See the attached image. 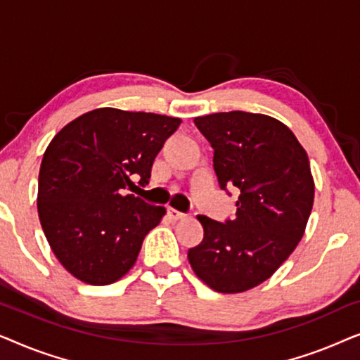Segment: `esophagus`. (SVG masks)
Instances as JSON below:
<instances>
[{
    "label": "esophagus",
    "mask_w": 360,
    "mask_h": 360,
    "mask_svg": "<svg viewBox=\"0 0 360 360\" xmlns=\"http://www.w3.org/2000/svg\"><path fill=\"white\" fill-rule=\"evenodd\" d=\"M167 214H169L172 219H184L186 216L185 213H181V211L174 210V208H167Z\"/></svg>",
    "instance_id": "esophagus-1"
}]
</instances>
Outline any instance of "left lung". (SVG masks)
Listing matches in <instances>:
<instances>
[{
	"label": "left lung",
	"instance_id": "1",
	"mask_svg": "<svg viewBox=\"0 0 360 360\" xmlns=\"http://www.w3.org/2000/svg\"><path fill=\"white\" fill-rule=\"evenodd\" d=\"M214 149L219 186L236 188L234 219L200 214L203 240L188 250L198 278L219 293L257 287L303 238L314 200L309 160L283 122L245 111L195 117Z\"/></svg>",
	"mask_w": 360,
	"mask_h": 360
}]
</instances>
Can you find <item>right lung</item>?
I'll return each mask as SVG.
<instances>
[{
    "label": "right lung",
    "mask_w": 360,
    "mask_h": 360,
    "mask_svg": "<svg viewBox=\"0 0 360 360\" xmlns=\"http://www.w3.org/2000/svg\"><path fill=\"white\" fill-rule=\"evenodd\" d=\"M181 120L100 108L60 129L39 172L37 211L63 267L90 285H110L136 264L164 206L126 190L149 184L154 159Z\"/></svg>",
    "instance_id": "right-lung-1"
}]
</instances>
